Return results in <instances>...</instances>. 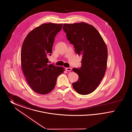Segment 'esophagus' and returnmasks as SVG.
Here are the masks:
<instances>
[{
    "instance_id": "obj_1",
    "label": "esophagus",
    "mask_w": 132,
    "mask_h": 132,
    "mask_svg": "<svg viewBox=\"0 0 132 132\" xmlns=\"http://www.w3.org/2000/svg\"><path fill=\"white\" fill-rule=\"evenodd\" d=\"M65 69H66L67 71H71V68H65Z\"/></svg>"
}]
</instances>
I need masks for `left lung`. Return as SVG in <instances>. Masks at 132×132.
<instances>
[{
  "label": "left lung",
  "mask_w": 132,
  "mask_h": 132,
  "mask_svg": "<svg viewBox=\"0 0 132 132\" xmlns=\"http://www.w3.org/2000/svg\"><path fill=\"white\" fill-rule=\"evenodd\" d=\"M63 28L76 54L82 56L81 67L72 69L79 76L78 80L72 83L73 87L80 94H90L97 88L105 75L107 46L96 29L87 23L63 24Z\"/></svg>",
  "instance_id": "1"
}]
</instances>
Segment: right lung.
Masks as SVG:
<instances>
[{
	"instance_id": "add662e5",
	"label": "right lung",
	"mask_w": 132,
	"mask_h": 132,
	"mask_svg": "<svg viewBox=\"0 0 132 132\" xmlns=\"http://www.w3.org/2000/svg\"><path fill=\"white\" fill-rule=\"evenodd\" d=\"M63 24H43L32 30L25 38L21 52L22 69L30 87L46 94L53 90L56 79L64 70L63 67L49 64L56 35Z\"/></svg>"
}]
</instances>
